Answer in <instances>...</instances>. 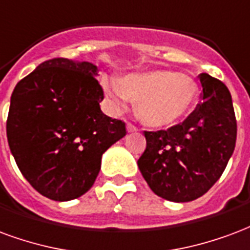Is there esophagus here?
<instances>
[{
	"label": "esophagus",
	"instance_id": "34e87169",
	"mask_svg": "<svg viewBox=\"0 0 250 250\" xmlns=\"http://www.w3.org/2000/svg\"><path fill=\"white\" fill-rule=\"evenodd\" d=\"M126 130H127V133H136V132H138L137 127L134 126V125H133V124H130V123L126 124Z\"/></svg>",
	"mask_w": 250,
	"mask_h": 250
}]
</instances>
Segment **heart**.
Masks as SVG:
<instances>
[{"label":"heart","mask_w":250,"mask_h":250,"mask_svg":"<svg viewBox=\"0 0 250 250\" xmlns=\"http://www.w3.org/2000/svg\"><path fill=\"white\" fill-rule=\"evenodd\" d=\"M104 92L114 109L125 107L129 100L137 101L141 121L153 127L169 126L187 117L200 97V87L190 76L167 69L105 81Z\"/></svg>","instance_id":"b5f03b06"}]
</instances>
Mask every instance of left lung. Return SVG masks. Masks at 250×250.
<instances>
[{
    "mask_svg": "<svg viewBox=\"0 0 250 250\" xmlns=\"http://www.w3.org/2000/svg\"><path fill=\"white\" fill-rule=\"evenodd\" d=\"M201 100L194 112L167 130L144 132L146 149L138 158L149 188L167 201L201 197L221 177L232 157L237 124L228 87L200 74Z\"/></svg>",
    "mask_w": 250,
    "mask_h": 250,
    "instance_id": "left-lung-1",
    "label": "left lung"
}]
</instances>
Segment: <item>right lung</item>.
Returning <instances> with one entry per match:
<instances>
[{
    "label": "right lung",
    "mask_w": 250,
    "mask_h": 250,
    "mask_svg": "<svg viewBox=\"0 0 250 250\" xmlns=\"http://www.w3.org/2000/svg\"><path fill=\"white\" fill-rule=\"evenodd\" d=\"M98 67L53 58L16 85L6 134L18 169L38 193L54 201L81 197L93 187L101 157L126 134L107 117Z\"/></svg>",
    "instance_id": "right-lung-1"
}]
</instances>
